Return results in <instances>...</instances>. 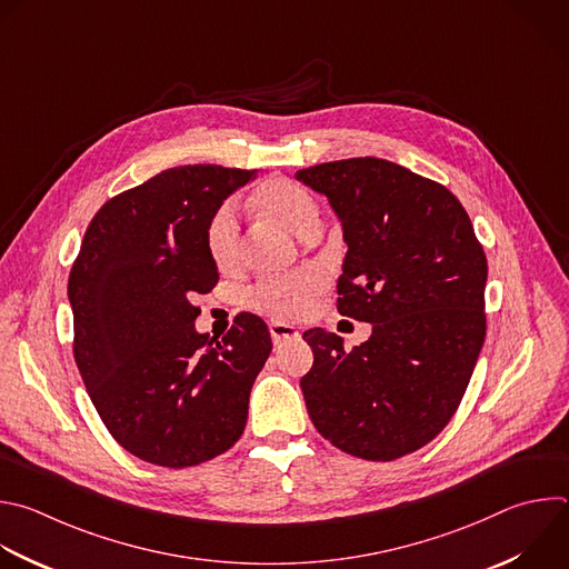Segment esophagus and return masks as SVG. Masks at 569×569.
I'll use <instances>...</instances> for the list:
<instances>
[{"label":"esophagus","instance_id":"34e87169","mask_svg":"<svg viewBox=\"0 0 569 569\" xmlns=\"http://www.w3.org/2000/svg\"><path fill=\"white\" fill-rule=\"evenodd\" d=\"M270 335H272V341L279 346L283 341H290V339H297L299 337V330L290 323H283V321H272L270 323Z\"/></svg>","mask_w":569,"mask_h":569}]
</instances>
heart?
Returning a JSON list of instances; mask_svg holds the SVG:
<instances>
[{
    "mask_svg": "<svg viewBox=\"0 0 569 569\" xmlns=\"http://www.w3.org/2000/svg\"><path fill=\"white\" fill-rule=\"evenodd\" d=\"M254 206L301 239L315 237L319 228V203L308 189L290 178H268L254 192ZM206 250L219 270H234L241 261V223L234 203H223L206 226ZM323 290L321 272L308 268L281 277L261 279L248 292V306L274 321L301 317Z\"/></svg>",
    "mask_w": 569,
    "mask_h": 569,
    "instance_id": "obj_1",
    "label": "heart"
}]
</instances>
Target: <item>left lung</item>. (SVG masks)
I'll list each match as a JSON object with an SVG mask.
<instances>
[{"label": "left lung", "instance_id": "1", "mask_svg": "<svg viewBox=\"0 0 569 569\" xmlns=\"http://www.w3.org/2000/svg\"><path fill=\"white\" fill-rule=\"evenodd\" d=\"M297 180L328 197L343 228L339 315L372 323L352 350L335 332H303L315 355L301 377L308 416L355 458L413 453L469 387L487 332L485 250L445 184L391 160L321 162Z\"/></svg>", "mask_w": 569, "mask_h": 569}]
</instances>
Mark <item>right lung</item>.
Here are the masks:
<instances>
[{
	"mask_svg": "<svg viewBox=\"0 0 569 569\" xmlns=\"http://www.w3.org/2000/svg\"><path fill=\"white\" fill-rule=\"evenodd\" d=\"M254 176L221 164L164 169L96 212L73 261L78 370L107 431L144 462L197 467L246 429L270 330L241 312L221 341L201 335L194 297L219 283L206 226Z\"/></svg>",
	"mask_w": 569,
	"mask_h": 569,
	"instance_id": "obj_1",
	"label": "right lung"
}]
</instances>
